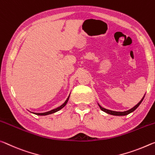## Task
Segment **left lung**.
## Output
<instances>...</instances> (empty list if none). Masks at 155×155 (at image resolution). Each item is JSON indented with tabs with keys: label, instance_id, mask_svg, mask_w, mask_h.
<instances>
[{
	"label": "left lung",
	"instance_id": "1",
	"mask_svg": "<svg viewBox=\"0 0 155 155\" xmlns=\"http://www.w3.org/2000/svg\"><path fill=\"white\" fill-rule=\"evenodd\" d=\"M144 97L142 98V100L139 101V102L137 104L136 106H134L133 108H132L131 109L128 110H126V111H124V112H117V111H113V110H108V109H106L104 108H102L101 106L99 104V106H100V108L101 110H103L104 112H105L108 114H110V115H117V116H124V115H127L128 114H130V113L133 112L134 110H135L136 108H137L138 106L141 104V103L142 102V101H143Z\"/></svg>",
	"mask_w": 155,
	"mask_h": 155
}]
</instances>
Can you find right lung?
I'll return each mask as SVG.
<instances>
[{
  "mask_svg": "<svg viewBox=\"0 0 155 155\" xmlns=\"http://www.w3.org/2000/svg\"><path fill=\"white\" fill-rule=\"evenodd\" d=\"M68 98H69V96H68V98L67 99V100L65 101V102H64V104H62V105H61L60 106H59V107H58V108H55V109H53V110H50V111H48V112H46V113H34V114H35V115H49V114L54 113H55V112H57V111L60 110V109H62V108H64V106H66V104H67V101H68Z\"/></svg>",
  "mask_w": 155,
  "mask_h": 155,
  "instance_id": "add662e5",
  "label": "right lung"
}]
</instances>
